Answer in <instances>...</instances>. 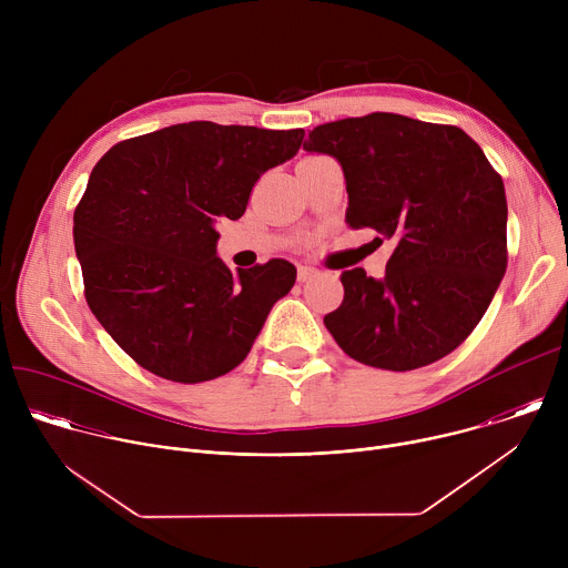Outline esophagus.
Returning a JSON list of instances; mask_svg holds the SVG:
<instances>
[{"instance_id":"34e87169","label":"esophagus","mask_w":568,"mask_h":568,"mask_svg":"<svg viewBox=\"0 0 568 568\" xmlns=\"http://www.w3.org/2000/svg\"><path fill=\"white\" fill-rule=\"evenodd\" d=\"M316 270L314 267H310V265H301L298 267V283H310L312 278H316Z\"/></svg>"}]
</instances>
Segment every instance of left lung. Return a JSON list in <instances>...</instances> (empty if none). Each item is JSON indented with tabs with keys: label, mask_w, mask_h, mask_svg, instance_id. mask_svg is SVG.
I'll return each instance as SVG.
<instances>
[{
	"label": "left lung",
	"mask_w": 568,
	"mask_h": 568,
	"mask_svg": "<svg viewBox=\"0 0 568 568\" xmlns=\"http://www.w3.org/2000/svg\"><path fill=\"white\" fill-rule=\"evenodd\" d=\"M303 148L342 164L348 226L395 242L382 281L342 272L344 301L323 316L339 348L384 371L449 355L508 267L504 180L480 145L456 125L373 112L316 125Z\"/></svg>",
	"instance_id": "left-lung-1"
}]
</instances>
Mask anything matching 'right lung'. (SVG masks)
<instances>
[{
    "label": "right lung",
    "instance_id": "right-lung-1",
    "mask_svg": "<svg viewBox=\"0 0 568 568\" xmlns=\"http://www.w3.org/2000/svg\"><path fill=\"white\" fill-rule=\"evenodd\" d=\"M303 130L191 121L110 148L73 213L85 298L145 371L182 384L245 359L296 267L231 272L215 220H237L261 175L296 154Z\"/></svg>",
    "mask_w": 568,
    "mask_h": 568
}]
</instances>
